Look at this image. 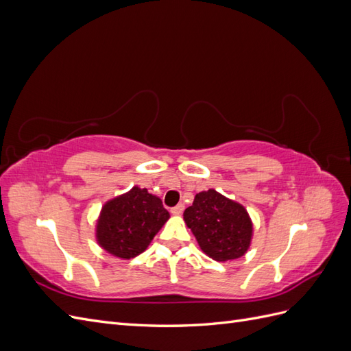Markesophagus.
I'll list each match as a JSON object with an SVG mask.
<instances>
[{
  "instance_id": "1",
  "label": "esophagus",
  "mask_w": 351,
  "mask_h": 351,
  "mask_svg": "<svg viewBox=\"0 0 351 351\" xmlns=\"http://www.w3.org/2000/svg\"><path fill=\"white\" fill-rule=\"evenodd\" d=\"M183 210H184V205H183V204H178V205H176L174 208H171V212H173L174 215L183 214Z\"/></svg>"
}]
</instances>
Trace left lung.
<instances>
[{
	"label": "left lung",
	"mask_w": 351,
	"mask_h": 351,
	"mask_svg": "<svg viewBox=\"0 0 351 351\" xmlns=\"http://www.w3.org/2000/svg\"><path fill=\"white\" fill-rule=\"evenodd\" d=\"M183 217L200 249L214 261L241 258L250 246L253 224L247 210L214 189L197 193Z\"/></svg>",
	"instance_id": "1"
}]
</instances>
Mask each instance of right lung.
I'll return each instance as SVG.
<instances>
[{"mask_svg":"<svg viewBox=\"0 0 351 351\" xmlns=\"http://www.w3.org/2000/svg\"><path fill=\"white\" fill-rule=\"evenodd\" d=\"M169 218L159 197L134 186L102 206L97 224V241L121 259H132L146 250Z\"/></svg>","mask_w":351,"mask_h":351,"instance_id":"1","label":"right lung"}]
</instances>
